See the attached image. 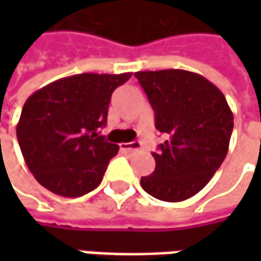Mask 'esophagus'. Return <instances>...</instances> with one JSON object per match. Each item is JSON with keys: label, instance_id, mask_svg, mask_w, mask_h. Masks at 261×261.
<instances>
[{"label": "esophagus", "instance_id": "34e87169", "mask_svg": "<svg viewBox=\"0 0 261 261\" xmlns=\"http://www.w3.org/2000/svg\"><path fill=\"white\" fill-rule=\"evenodd\" d=\"M120 149L126 151V152H135V151L141 149V146L138 142H123V144H120Z\"/></svg>", "mask_w": 261, "mask_h": 261}]
</instances>
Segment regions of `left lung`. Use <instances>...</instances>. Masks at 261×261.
Instances as JSON below:
<instances>
[{
  "label": "left lung",
  "mask_w": 261,
  "mask_h": 261,
  "mask_svg": "<svg viewBox=\"0 0 261 261\" xmlns=\"http://www.w3.org/2000/svg\"><path fill=\"white\" fill-rule=\"evenodd\" d=\"M135 76L166 142L152 152L154 173L141 178L148 195L181 202L205 187L225 160L234 116L221 90L185 69L139 71Z\"/></svg>",
  "instance_id": "8db88e82"
}]
</instances>
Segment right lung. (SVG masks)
<instances>
[{"label":"right lung","instance_id":"obj_1","mask_svg":"<svg viewBox=\"0 0 261 261\" xmlns=\"http://www.w3.org/2000/svg\"><path fill=\"white\" fill-rule=\"evenodd\" d=\"M132 76L76 74L56 80L25 100L17 139L35 178L52 193L78 197L101 183L119 146L98 134L112 93Z\"/></svg>","mask_w":261,"mask_h":261}]
</instances>
